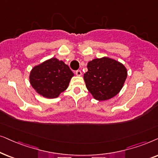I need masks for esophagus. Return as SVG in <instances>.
Here are the masks:
<instances>
[{"label":"esophagus","instance_id":"esophagus-1","mask_svg":"<svg viewBox=\"0 0 158 158\" xmlns=\"http://www.w3.org/2000/svg\"><path fill=\"white\" fill-rule=\"evenodd\" d=\"M75 73H76V75L78 76V77H81V74H82V73H81V71L80 70H77L75 72Z\"/></svg>","mask_w":158,"mask_h":158}]
</instances>
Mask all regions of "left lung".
I'll return each mask as SVG.
<instances>
[{"instance_id": "obj_1", "label": "left lung", "mask_w": 158, "mask_h": 158, "mask_svg": "<svg viewBox=\"0 0 158 158\" xmlns=\"http://www.w3.org/2000/svg\"><path fill=\"white\" fill-rule=\"evenodd\" d=\"M84 75L86 87L97 100L104 101L119 93L127 77V69L118 60L108 57L94 58L87 64Z\"/></svg>"}]
</instances>
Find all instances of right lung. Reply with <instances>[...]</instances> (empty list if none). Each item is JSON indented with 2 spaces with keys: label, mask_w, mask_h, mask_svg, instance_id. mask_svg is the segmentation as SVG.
Here are the masks:
<instances>
[{
  "label": "right lung",
  "mask_w": 158,
  "mask_h": 158,
  "mask_svg": "<svg viewBox=\"0 0 158 158\" xmlns=\"http://www.w3.org/2000/svg\"><path fill=\"white\" fill-rule=\"evenodd\" d=\"M73 73L63 60L56 58L34 66L29 82L34 89L45 98H56L69 87Z\"/></svg>",
  "instance_id": "1"
}]
</instances>
